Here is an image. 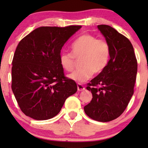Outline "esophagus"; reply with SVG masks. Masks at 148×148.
<instances>
[{
  "instance_id": "1",
  "label": "esophagus",
  "mask_w": 148,
  "mask_h": 148,
  "mask_svg": "<svg viewBox=\"0 0 148 148\" xmlns=\"http://www.w3.org/2000/svg\"><path fill=\"white\" fill-rule=\"evenodd\" d=\"M77 90H78V91H84L85 90V88L83 85L78 84H77Z\"/></svg>"
}]
</instances>
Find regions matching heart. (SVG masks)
<instances>
[{
  "mask_svg": "<svg viewBox=\"0 0 148 148\" xmlns=\"http://www.w3.org/2000/svg\"><path fill=\"white\" fill-rule=\"evenodd\" d=\"M71 53L60 54V65L66 71H73L75 60L81 59L82 69L76 71L68 77L79 84L88 81L93 74L102 73L106 67L110 57V46L106 40L98 39L90 34H84L75 40L71 46Z\"/></svg>",
  "mask_w": 148,
  "mask_h": 148,
  "instance_id": "b5f03b06",
  "label": "heart"
}]
</instances>
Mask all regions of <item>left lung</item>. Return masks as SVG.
I'll return each mask as SVG.
<instances>
[{
    "label": "left lung",
    "mask_w": 148,
    "mask_h": 148,
    "mask_svg": "<svg viewBox=\"0 0 148 148\" xmlns=\"http://www.w3.org/2000/svg\"><path fill=\"white\" fill-rule=\"evenodd\" d=\"M98 28L110 44V57L105 69L88 84L93 98L84 111L95 121L108 122L122 114L133 96L137 62L128 38L109 25Z\"/></svg>",
    "instance_id": "1"
}]
</instances>
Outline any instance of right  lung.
<instances>
[{
  "mask_svg": "<svg viewBox=\"0 0 148 148\" xmlns=\"http://www.w3.org/2000/svg\"><path fill=\"white\" fill-rule=\"evenodd\" d=\"M81 25L40 27L19 42L12 62V90L26 116L48 120L77 90L60 63L62 46Z\"/></svg>",
  "mask_w": 148,
  "mask_h": 148,
  "instance_id": "1",
  "label": "right lung"
}]
</instances>
